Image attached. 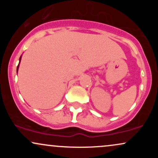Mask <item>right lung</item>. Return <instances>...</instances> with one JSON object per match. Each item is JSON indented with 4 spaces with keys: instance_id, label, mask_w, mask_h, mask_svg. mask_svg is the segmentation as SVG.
<instances>
[{
    "instance_id": "1",
    "label": "right lung",
    "mask_w": 158,
    "mask_h": 158,
    "mask_svg": "<svg viewBox=\"0 0 158 158\" xmlns=\"http://www.w3.org/2000/svg\"><path fill=\"white\" fill-rule=\"evenodd\" d=\"M21 57H20V59H19V64H20V61H21ZM19 65H18V67H17V73H18V71H19Z\"/></svg>"
}]
</instances>
